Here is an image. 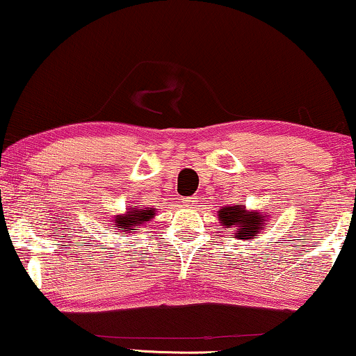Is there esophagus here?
Here are the masks:
<instances>
[{"instance_id":"esophagus-1","label":"esophagus","mask_w":356,"mask_h":356,"mask_svg":"<svg viewBox=\"0 0 356 356\" xmlns=\"http://www.w3.org/2000/svg\"><path fill=\"white\" fill-rule=\"evenodd\" d=\"M195 204H197V197H184V205H186V207L194 209Z\"/></svg>"}]
</instances>
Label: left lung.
I'll return each instance as SVG.
<instances>
[{"label": "left lung", "instance_id": "1", "mask_svg": "<svg viewBox=\"0 0 356 356\" xmlns=\"http://www.w3.org/2000/svg\"><path fill=\"white\" fill-rule=\"evenodd\" d=\"M218 218L225 226H234V228H238L236 238L244 241L254 239L265 228V216L257 212H247L244 205L223 207L218 212Z\"/></svg>", "mask_w": 356, "mask_h": 356}]
</instances>
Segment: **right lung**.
Wrapping results in <instances>:
<instances>
[{"label": "right lung", "instance_id": "obj_1", "mask_svg": "<svg viewBox=\"0 0 356 356\" xmlns=\"http://www.w3.org/2000/svg\"><path fill=\"white\" fill-rule=\"evenodd\" d=\"M154 216V210L151 209H144V207H133L130 210H127L125 215H118L115 216V228H122V233H128L131 231L135 226H141L144 221H149Z\"/></svg>", "mask_w": 356, "mask_h": 356}]
</instances>
